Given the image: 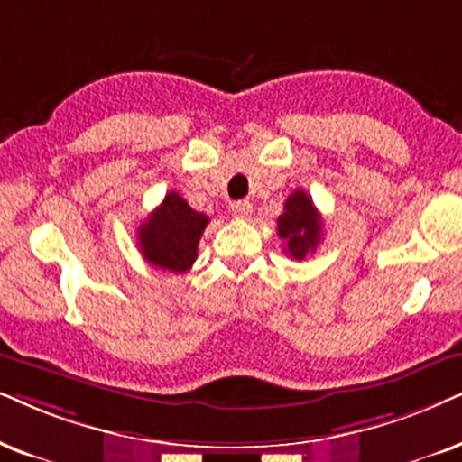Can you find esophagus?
Returning <instances> with one entry per match:
<instances>
[{"instance_id": "1", "label": "esophagus", "mask_w": 462, "mask_h": 462, "mask_svg": "<svg viewBox=\"0 0 462 462\" xmlns=\"http://www.w3.org/2000/svg\"><path fill=\"white\" fill-rule=\"evenodd\" d=\"M251 211H254V208H251L249 200L232 202V215H235V217H238V219H247Z\"/></svg>"}]
</instances>
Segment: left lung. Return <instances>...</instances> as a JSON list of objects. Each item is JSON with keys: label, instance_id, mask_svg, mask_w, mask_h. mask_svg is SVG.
<instances>
[{"label": "left lung", "instance_id": "obj_1", "mask_svg": "<svg viewBox=\"0 0 462 462\" xmlns=\"http://www.w3.org/2000/svg\"><path fill=\"white\" fill-rule=\"evenodd\" d=\"M277 232L294 260H305L307 254H313L318 247L322 238V215L305 189H296L288 196L283 213L277 219Z\"/></svg>", "mask_w": 462, "mask_h": 462}]
</instances>
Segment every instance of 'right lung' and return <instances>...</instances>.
Returning a JSON list of instances; mask_svg holds the SVG:
<instances>
[{
	"instance_id": "obj_1",
	"label": "right lung",
	"mask_w": 462,
	"mask_h": 462,
	"mask_svg": "<svg viewBox=\"0 0 462 462\" xmlns=\"http://www.w3.org/2000/svg\"><path fill=\"white\" fill-rule=\"evenodd\" d=\"M208 221L177 191H168L160 207L138 227L140 254L162 271L188 273L198 258V243Z\"/></svg>"
}]
</instances>
